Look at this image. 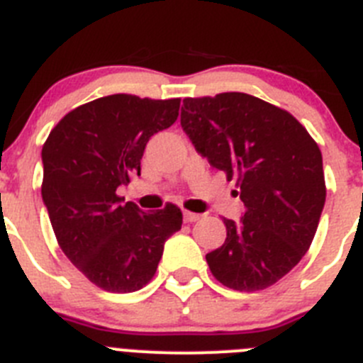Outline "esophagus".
<instances>
[{"mask_svg": "<svg viewBox=\"0 0 363 363\" xmlns=\"http://www.w3.org/2000/svg\"><path fill=\"white\" fill-rule=\"evenodd\" d=\"M199 219H201V214H194V212H189V211L184 212L185 223H196V221H199Z\"/></svg>", "mask_w": 363, "mask_h": 363, "instance_id": "34e87169", "label": "esophagus"}]
</instances>
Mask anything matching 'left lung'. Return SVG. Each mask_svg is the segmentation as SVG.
I'll return each mask as SVG.
<instances>
[{
	"mask_svg": "<svg viewBox=\"0 0 363 363\" xmlns=\"http://www.w3.org/2000/svg\"><path fill=\"white\" fill-rule=\"evenodd\" d=\"M182 128L212 167L238 179L245 214L223 219L227 239L207 254L221 284L259 291L310 248L325 203L322 152L284 109L248 93L184 99Z\"/></svg>",
	"mask_w": 363,
	"mask_h": 363,
	"instance_id": "left-lung-1",
	"label": "left lung"
}]
</instances>
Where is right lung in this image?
<instances>
[{"label":"right lung","mask_w":363,"mask_h":363,"mask_svg":"<svg viewBox=\"0 0 363 363\" xmlns=\"http://www.w3.org/2000/svg\"><path fill=\"white\" fill-rule=\"evenodd\" d=\"M178 111L179 99L108 95L69 111L43 145L41 194L59 247L102 290L144 288L182 228L176 205L144 212L116 194L140 176L149 138L171 128Z\"/></svg>","instance_id":"right-lung-1"}]
</instances>
